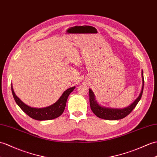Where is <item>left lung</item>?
I'll return each mask as SVG.
<instances>
[{
    "label": "left lung",
    "instance_id": "left-lung-1",
    "mask_svg": "<svg viewBox=\"0 0 157 157\" xmlns=\"http://www.w3.org/2000/svg\"><path fill=\"white\" fill-rule=\"evenodd\" d=\"M142 78H143V86H142L141 92L139 96L136 99L133 101V103L131 104L129 106L124 108H105L104 106H101L98 104L97 101L96 100L95 95L91 89H89V94H90V104L91 110L96 114L98 118H102L104 120H120L125 118L128 116L130 113L133 110V109L136 107V105L140 101V98L143 95V88H144V77H143V71H142Z\"/></svg>",
    "mask_w": 157,
    "mask_h": 157
}]
</instances>
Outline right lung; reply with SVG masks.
Masks as SVG:
<instances>
[{"instance_id":"1","label":"right lung","mask_w":157,"mask_h":157,"mask_svg":"<svg viewBox=\"0 0 157 157\" xmlns=\"http://www.w3.org/2000/svg\"><path fill=\"white\" fill-rule=\"evenodd\" d=\"M75 86L70 87L67 90L62 94L61 96L59 98L56 103L49 105L45 108H32L29 106L27 104L23 103L19 98H18L16 94H14L13 86H11L12 94L14 100H15L17 104L19 105L21 109L25 113L30 116L31 118H33L37 120H52L57 117H59L62 114L65 110V105L67 98L75 89Z\"/></svg>"}]
</instances>
